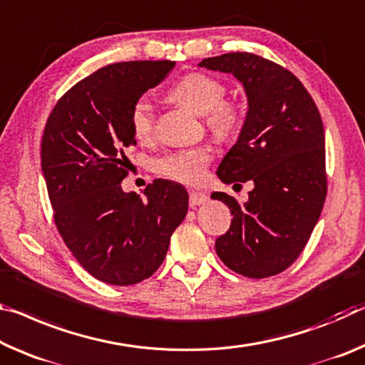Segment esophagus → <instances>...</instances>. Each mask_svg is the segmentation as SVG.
<instances>
[{
	"label": "esophagus",
	"mask_w": 365,
	"mask_h": 365,
	"mask_svg": "<svg viewBox=\"0 0 365 365\" xmlns=\"http://www.w3.org/2000/svg\"><path fill=\"white\" fill-rule=\"evenodd\" d=\"M207 201V196L201 192H195L192 190L190 192V206H200V205H205Z\"/></svg>",
	"instance_id": "34e87169"
}]
</instances>
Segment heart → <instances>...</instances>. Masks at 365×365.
I'll list each match as a JSON object with an SVG mask.
<instances>
[{"label": "heart", "instance_id": "1", "mask_svg": "<svg viewBox=\"0 0 365 365\" xmlns=\"http://www.w3.org/2000/svg\"><path fill=\"white\" fill-rule=\"evenodd\" d=\"M227 89L221 79L206 73H188L169 91V99L203 115L207 128L216 138L227 140L240 130L244 108L239 102L225 99ZM131 131L136 140H151L155 130V113L151 102L136 101L130 112ZM211 144L180 149L154 162V170L162 177L182 183H196L205 177L206 167L212 160Z\"/></svg>", "mask_w": 365, "mask_h": 365}]
</instances>
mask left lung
<instances>
[{"mask_svg":"<svg viewBox=\"0 0 365 365\" xmlns=\"http://www.w3.org/2000/svg\"><path fill=\"white\" fill-rule=\"evenodd\" d=\"M200 66L232 73L244 84L248 112L239 141L217 175L224 183L252 180L245 203L212 193L232 222L216 239L222 263L262 279L287 269L302 253L327 198L325 131L304 84L277 63L248 51L206 58Z\"/></svg>","mask_w":365,"mask_h":365,"instance_id":"left-lung-1","label":"left lung"}]
</instances>
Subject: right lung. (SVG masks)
Wrapping results in <instances>:
<instances>
[{
	"label": "right lung",
	"instance_id": "1",
	"mask_svg": "<svg viewBox=\"0 0 365 365\" xmlns=\"http://www.w3.org/2000/svg\"><path fill=\"white\" fill-rule=\"evenodd\" d=\"M175 61H123L103 66L65 92L48 115L42 172L56 229L96 279L131 286L155 273L170 237L187 216L182 185L158 178L146 198L125 193V149L136 146L130 112L165 79Z\"/></svg>",
	"mask_w": 365,
	"mask_h": 365
}]
</instances>
